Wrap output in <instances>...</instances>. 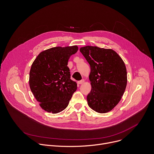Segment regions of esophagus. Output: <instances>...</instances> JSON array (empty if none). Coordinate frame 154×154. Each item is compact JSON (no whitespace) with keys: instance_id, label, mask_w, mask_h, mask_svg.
Wrapping results in <instances>:
<instances>
[{"instance_id":"1","label":"esophagus","mask_w":154,"mask_h":154,"mask_svg":"<svg viewBox=\"0 0 154 154\" xmlns=\"http://www.w3.org/2000/svg\"><path fill=\"white\" fill-rule=\"evenodd\" d=\"M84 83V80H80L78 82V83L79 85H81V84H83Z\"/></svg>"}]
</instances>
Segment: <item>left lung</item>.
<instances>
[{"instance_id": "obj_1", "label": "left lung", "mask_w": 154, "mask_h": 154, "mask_svg": "<svg viewBox=\"0 0 154 154\" xmlns=\"http://www.w3.org/2000/svg\"><path fill=\"white\" fill-rule=\"evenodd\" d=\"M80 51L91 67L88 105L97 113L111 111L120 101L127 86V70L123 60L112 49L88 46L81 48Z\"/></svg>"}]
</instances>
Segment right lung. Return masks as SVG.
<instances>
[{
	"label": "right lung",
	"instance_id": "1",
	"mask_svg": "<svg viewBox=\"0 0 154 154\" xmlns=\"http://www.w3.org/2000/svg\"><path fill=\"white\" fill-rule=\"evenodd\" d=\"M77 51V46L52 48L41 52L32 65L30 90L41 107L49 113L64 109L77 88L67 66L70 57Z\"/></svg>",
	"mask_w": 154,
	"mask_h": 154
}]
</instances>
